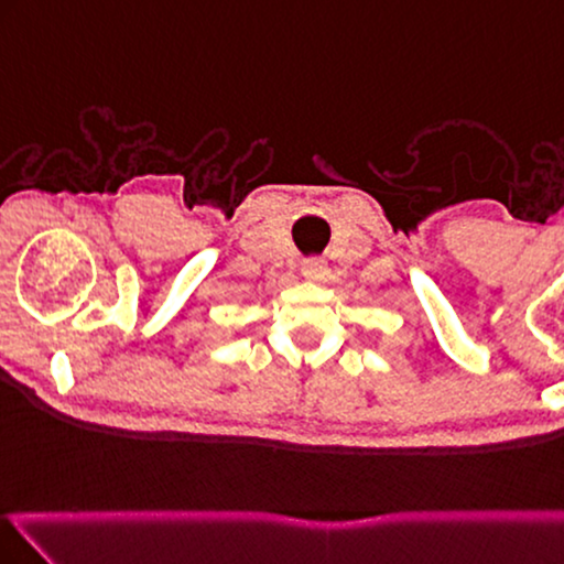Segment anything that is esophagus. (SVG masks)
<instances>
[{"label": "esophagus", "mask_w": 564, "mask_h": 564, "mask_svg": "<svg viewBox=\"0 0 564 564\" xmlns=\"http://www.w3.org/2000/svg\"><path fill=\"white\" fill-rule=\"evenodd\" d=\"M301 273H304L308 281H326V275H329V268H326L322 258H308L304 268H301Z\"/></svg>", "instance_id": "34e87169"}]
</instances>
